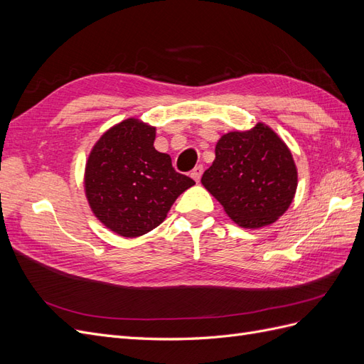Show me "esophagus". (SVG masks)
I'll return each mask as SVG.
<instances>
[{"instance_id":"esophagus-1","label":"esophagus","mask_w":364,"mask_h":364,"mask_svg":"<svg viewBox=\"0 0 364 364\" xmlns=\"http://www.w3.org/2000/svg\"><path fill=\"white\" fill-rule=\"evenodd\" d=\"M202 173H203V167H202V165H197V167L191 171V178H193L196 182H199L200 178H202Z\"/></svg>"}]
</instances>
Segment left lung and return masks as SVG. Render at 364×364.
<instances>
[{
    "instance_id": "8db88e82",
    "label": "left lung",
    "mask_w": 364,
    "mask_h": 364,
    "mask_svg": "<svg viewBox=\"0 0 364 364\" xmlns=\"http://www.w3.org/2000/svg\"><path fill=\"white\" fill-rule=\"evenodd\" d=\"M202 183L243 228L272 225L287 211L297 186L291 151L262 123L218 139Z\"/></svg>"
}]
</instances>
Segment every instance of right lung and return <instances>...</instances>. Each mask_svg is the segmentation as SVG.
<instances>
[{
    "label": "right lung",
    "mask_w": 364,
    "mask_h": 364,
    "mask_svg": "<svg viewBox=\"0 0 364 364\" xmlns=\"http://www.w3.org/2000/svg\"><path fill=\"white\" fill-rule=\"evenodd\" d=\"M156 129L127 118L97 141L85 170L92 213L121 237H139L159 226L174 200L196 182L173 168L155 147Z\"/></svg>",
    "instance_id": "1"
}]
</instances>
